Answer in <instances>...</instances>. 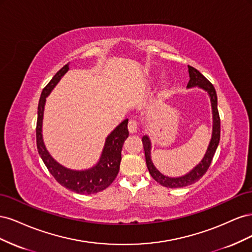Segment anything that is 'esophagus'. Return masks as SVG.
Listing matches in <instances>:
<instances>
[{
	"label": "esophagus",
	"mask_w": 252,
	"mask_h": 252,
	"mask_svg": "<svg viewBox=\"0 0 252 252\" xmlns=\"http://www.w3.org/2000/svg\"><path fill=\"white\" fill-rule=\"evenodd\" d=\"M138 121L136 120H129V123H128V130L130 133H135L138 131Z\"/></svg>",
	"instance_id": "1"
}]
</instances>
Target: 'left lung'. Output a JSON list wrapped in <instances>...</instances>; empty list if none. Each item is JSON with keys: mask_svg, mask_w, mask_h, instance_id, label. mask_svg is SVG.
Segmentation results:
<instances>
[{"mask_svg": "<svg viewBox=\"0 0 252 252\" xmlns=\"http://www.w3.org/2000/svg\"><path fill=\"white\" fill-rule=\"evenodd\" d=\"M188 72H189V82L187 84L188 88L192 87H199L205 91H207L210 96L211 107H212V119H213V126H212V136L209 143V146L207 151L203 158L202 161L197 164L194 168L188 172L187 174L183 175L180 178H169L159 172L152 163L151 157H150V149H151V143L148 138V135H144L142 138L143 147L145 151V158H146L147 168L152 178H154L158 184H161L167 188H180L185 187L188 185H191L196 181H199L203 175L208 170L213 156L216 154V150L218 148V145L220 142V114L218 110V96L216 89L213 87L212 84L206 79L204 75L192 66H188Z\"/></svg>", "mask_w": 252, "mask_h": 252, "instance_id": "left-lung-1", "label": "left lung"}]
</instances>
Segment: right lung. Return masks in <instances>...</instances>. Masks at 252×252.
Masks as SVG:
<instances>
[{"instance_id": "add662e5", "label": "right lung", "mask_w": 252, "mask_h": 252, "mask_svg": "<svg viewBox=\"0 0 252 252\" xmlns=\"http://www.w3.org/2000/svg\"><path fill=\"white\" fill-rule=\"evenodd\" d=\"M68 69H69V64H66L64 67L61 68L42 91L39 106H37V121L35 129L36 147L47 169L52 174V177L63 187L80 194L96 193L107 188L116 180L119 173L120 163L122 159V147H123V144L129 135L127 127L128 119L122 122L107 136L100 161L93 168L78 171L68 169L66 167L60 165L49 155V152L45 147L42 135V124L46 97L59 83L61 78L68 71Z\"/></svg>"}]
</instances>
